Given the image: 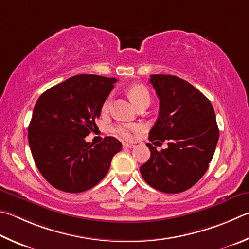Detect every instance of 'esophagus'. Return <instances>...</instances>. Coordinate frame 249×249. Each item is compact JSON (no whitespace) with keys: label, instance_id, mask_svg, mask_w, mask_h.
<instances>
[{"label":"esophagus","instance_id":"34e87169","mask_svg":"<svg viewBox=\"0 0 249 249\" xmlns=\"http://www.w3.org/2000/svg\"><path fill=\"white\" fill-rule=\"evenodd\" d=\"M135 146L132 143H123V148H134Z\"/></svg>","mask_w":249,"mask_h":249}]
</instances>
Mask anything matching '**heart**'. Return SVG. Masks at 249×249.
Segmentation results:
<instances>
[{"label":"heart","instance_id":"heart-1","mask_svg":"<svg viewBox=\"0 0 249 249\" xmlns=\"http://www.w3.org/2000/svg\"><path fill=\"white\" fill-rule=\"evenodd\" d=\"M127 94L130 98V100L134 102V105L138 107L143 102H150V94H149L148 89L142 85L135 84L132 85L127 89ZM111 106V97H107L105 102L102 103L101 110L102 112H107L110 109ZM140 129L139 125L130 124V123H121L115 125L113 127L112 132L116 137H119L123 140H132L134 138L135 133H137Z\"/></svg>","mask_w":249,"mask_h":249}]
</instances>
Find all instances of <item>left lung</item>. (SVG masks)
<instances>
[{
	"instance_id": "left-lung-1",
	"label": "left lung",
	"mask_w": 249,
	"mask_h": 249,
	"mask_svg": "<svg viewBox=\"0 0 249 249\" xmlns=\"http://www.w3.org/2000/svg\"><path fill=\"white\" fill-rule=\"evenodd\" d=\"M160 100L159 116L149 140H168V148L151 155L140 173L151 187L178 194L194 186L214 155L219 128L211 102L188 81L172 75H151Z\"/></svg>"
}]
</instances>
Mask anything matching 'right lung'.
<instances>
[{"instance_id":"obj_1","label":"right lung","mask_w":249,"mask_h":249,"mask_svg":"<svg viewBox=\"0 0 249 249\" xmlns=\"http://www.w3.org/2000/svg\"><path fill=\"white\" fill-rule=\"evenodd\" d=\"M116 78L77 75L44 91L34 107L28 142L35 163L53 187L81 193L100 182L122 143L106 137L93 146L85 137L97 128L102 103Z\"/></svg>"}]
</instances>
